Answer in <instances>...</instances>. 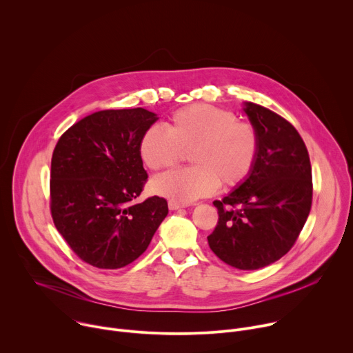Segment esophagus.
Masks as SVG:
<instances>
[{
  "label": "esophagus",
  "instance_id": "obj_1",
  "mask_svg": "<svg viewBox=\"0 0 353 353\" xmlns=\"http://www.w3.org/2000/svg\"><path fill=\"white\" fill-rule=\"evenodd\" d=\"M184 207H187V205L185 204H180V203H177V201H173V199L169 201V210H172V211H176L179 208H184Z\"/></svg>",
  "mask_w": 353,
  "mask_h": 353
}]
</instances>
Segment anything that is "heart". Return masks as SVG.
I'll return each mask as SVG.
<instances>
[{"label": "heart", "instance_id": "heart-1", "mask_svg": "<svg viewBox=\"0 0 353 353\" xmlns=\"http://www.w3.org/2000/svg\"><path fill=\"white\" fill-rule=\"evenodd\" d=\"M188 150L192 166L157 177L150 184L157 194L190 203L212 194L219 183L240 185L254 169L260 138L253 124L233 112L196 103L174 112L168 128L148 127L139 141L141 159L155 172L174 166Z\"/></svg>", "mask_w": 353, "mask_h": 353}]
</instances>
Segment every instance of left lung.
<instances>
[{"mask_svg":"<svg viewBox=\"0 0 353 353\" xmlns=\"http://www.w3.org/2000/svg\"><path fill=\"white\" fill-rule=\"evenodd\" d=\"M244 112L259 132L253 172L234 191L214 201L218 223L208 244L237 270H259L296 243L312 210V165L297 130L275 112L247 102Z\"/></svg>","mask_w":353,"mask_h":353,"instance_id":"obj_1","label":"left lung"}]
</instances>
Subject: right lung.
Listing matches in <instances>:
<instances>
[{
    "mask_svg": "<svg viewBox=\"0 0 353 353\" xmlns=\"http://www.w3.org/2000/svg\"><path fill=\"white\" fill-rule=\"evenodd\" d=\"M157 114L142 108L100 110L59 139L50 172V212L74 253L100 270H119L148 248L168 201L137 204L148 180L139 141Z\"/></svg>",
    "mask_w": 353,
    "mask_h": 353,
    "instance_id": "right-lung-1",
    "label": "right lung"
}]
</instances>
